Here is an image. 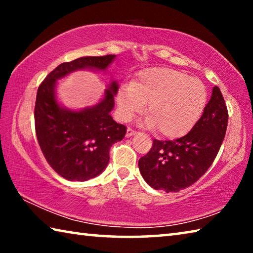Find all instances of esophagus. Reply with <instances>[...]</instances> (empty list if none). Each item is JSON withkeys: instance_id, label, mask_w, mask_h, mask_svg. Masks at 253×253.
Instances as JSON below:
<instances>
[{"instance_id": "1", "label": "esophagus", "mask_w": 253, "mask_h": 253, "mask_svg": "<svg viewBox=\"0 0 253 253\" xmlns=\"http://www.w3.org/2000/svg\"><path fill=\"white\" fill-rule=\"evenodd\" d=\"M137 134V131L135 129H132V128H127V131H126V136L127 137H130V136H134Z\"/></svg>"}]
</instances>
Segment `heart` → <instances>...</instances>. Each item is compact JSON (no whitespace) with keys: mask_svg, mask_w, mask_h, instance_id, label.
<instances>
[{"mask_svg":"<svg viewBox=\"0 0 253 253\" xmlns=\"http://www.w3.org/2000/svg\"><path fill=\"white\" fill-rule=\"evenodd\" d=\"M208 93L202 81L169 68L140 71L117 93L119 116L128 121L147 104L145 124L165 138L186 135L202 116Z\"/></svg>","mask_w":253,"mask_h":253,"instance_id":"obj_1","label":"heart"}]
</instances>
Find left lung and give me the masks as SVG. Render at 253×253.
I'll use <instances>...</instances> for the list:
<instances>
[{
	"label": "left lung",
	"instance_id": "left-lung-1",
	"mask_svg": "<svg viewBox=\"0 0 253 253\" xmlns=\"http://www.w3.org/2000/svg\"><path fill=\"white\" fill-rule=\"evenodd\" d=\"M228 108L219 87L202 116L185 136L174 140H153L138 168L149 186L166 193L191 186L207 172L223 142L228 126Z\"/></svg>",
	"mask_w": 253,
	"mask_h": 253
}]
</instances>
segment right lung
<instances>
[{
	"instance_id": "right-lung-1",
	"label": "right lung",
	"mask_w": 253,
	"mask_h": 253,
	"mask_svg": "<svg viewBox=\"0 0 253 253\" xmlns=\"http://www.w3.org/2000/svg\"><path fill=\"white\" fill-rule=\"evenodd\" d=\"M115 58V54H107L63 62L45 77L38 89L34 107L38 143L49 165L68 181L83 182L98 176L108 165L110 147L125 137L126 126L110 116L118 91L116 81L106 89L100 102L78 111L58 104L55 83L75 70H106Z\"/></svg>"
}]
</instances>
